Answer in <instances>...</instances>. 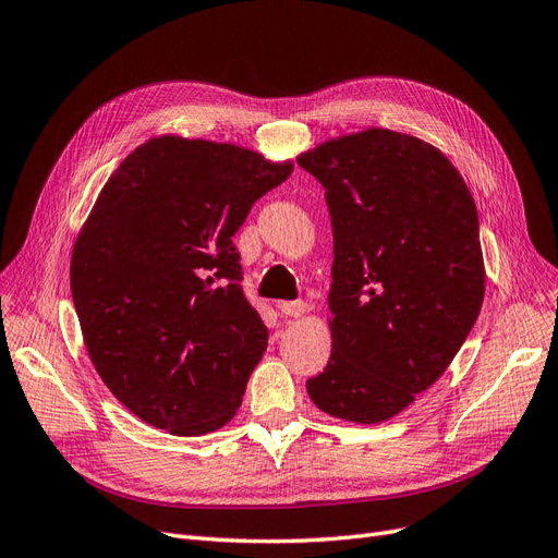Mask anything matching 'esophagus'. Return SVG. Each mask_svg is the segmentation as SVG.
I'll list each match as a JSON object with an SVG mask.
<instances>
[{
  "label": "esophagus",
  "mask_w": 558,
  "mask_h": 558,
  "mask_svg": "<svg viewBox=\"0 0 558 558\" xmlns=\"http://www.w3.org/2000/svg\"><path fill=\"white\" fill-rule=\"evenodd\" d=\"M276 307L284 317H303L305 315V303L303 301H278Z\"/></svg>",
  "instance_id": "34e87169"
}]
</instances>
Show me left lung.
Wrapping results in <instances>:
<instances>
[{
  "instance_id": "1",
  "label": "left lung",
  "mask_w": 558,
  "mask_h": 558,
  "mask_svg": "<svg viewBox=\"0 0 558 558\" xmlns=\"http://www.w3.org/2000/svg\"><path fill=\"white\" fill-rule=\"evenodd\" d=\"M296 160L333 227L331 359L307 396L333 418L384 423L446 373L478 319L476 202L448 156L409 133H349Z\"/></svg>"
}]
</instances>
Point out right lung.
Wrapping results in <instances>:
<instances>
[{"instance_id":"1","label":"right lung","mask_w":558,"mask_h":558,"mask_svg":"<svg viewBox=\"0 0 558 558\" xmlns=\"http://www.w3.org/2000/svg\"><path fill=\"white\" fill-rule=\"evenodd\" d=\"M292 170L230 142L158 135L100 189L71 292L98 377L140 421L202 437L236 416L268 331L232 236Z\"/></svg>"}]
</instances>
